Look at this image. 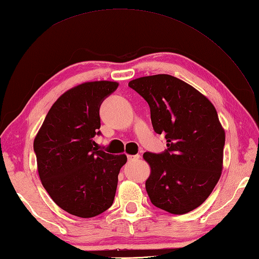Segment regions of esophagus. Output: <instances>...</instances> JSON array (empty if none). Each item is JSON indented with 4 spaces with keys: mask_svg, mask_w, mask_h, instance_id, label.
Here are the masks:
<instances>
[{
    "mask_svg": "<svg viewBox=\"0 0 259 259\" xmlns=\"http://www.w3.org/2000/svg\"><path fill=\"white\" fill-rule=\"evenodd\" d=\"M140 159V155H135V156H128V161H136Z\"/></svg>",
    "mask_w": 259,
    "mask_h": 259,
    "instance_id": "obj_1",
    "label": "esophagus"
}]
</instances>
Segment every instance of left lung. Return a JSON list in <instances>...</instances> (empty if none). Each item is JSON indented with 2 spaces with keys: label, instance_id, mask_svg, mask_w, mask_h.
I'll return each instance as SVG.
<instances>
[{
  "label": "left lung",
  "instance_id": "left-lung-1",
  "mask_svg": "<svg viewBox=\"0 0 259 259\" xmlns=\"http://www.w3.org/2000/svg\"><path fill=\"white\" fill-rule=\"evenodd\" d=\"M129 87L150 107L153 130L167 149L145 152L151 172L146 190L152 205L170 213L194 210L221 178L225 130L212 103L194 87L169 74L135 79Z\"/></svg>",
  "mask_w": 259,
  "mask_h": 259
}]
</instances>
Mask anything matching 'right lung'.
<instances>
[{"label":"right lung","mask_w":259,"mask_h":259,"mask_svg":"<svg viewBox=\"0 0 259 259\" xmlns=\"http://www.w3.org/2000/svg\"><path fill=\"white\" fill-rule=\"evenodd\" d=\"M117 82H85L64 92L34 139L37 171L52 200L67 212L91 218L111 207L125 155L98 149L100 110Z\"/></svg>","instance_id":"1"}]
</instances>
